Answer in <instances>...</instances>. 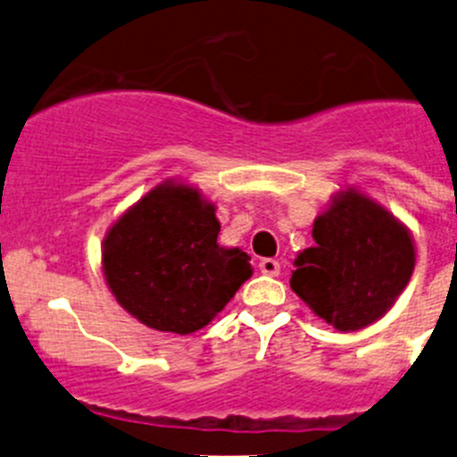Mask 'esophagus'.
I'll return each mask as SVG.
<instances>
[{"label": "esophagus", "instance_id": "obj_1", "mask_svg": "<svg viewBox=\"0 0 457 457\" xmlns=\"http://www.w3.org/2000/svg\"><path fill=\"white\" fill-rule=\"evenodd\" d=\"M258 270H261L262 274H267V276H278L280 262L274 261V258H262V261L258 262Z\"/></svg>", "mask_w": 457, "mask_h": 457}]
</instances>
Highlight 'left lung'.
<instances>
[{"label": "left lung", "instance_id": "1", "mask_svg": "<svg viewBox=\"0 0 457 457\" xmlns=\"http://www.w3.org/2000/svg\"><path fill=\"white\" fill-rule=\"evenodd\" d=\"M298 254L294 292L338 331H356L391 310L416 265L413 238L394 214L356 190L338 192Z\"/></svg>", "mask_w": 457, "mask_h": 457}]
</instances>
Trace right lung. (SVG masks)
Returning <instances> with one entry per match:
<instances>
[{"label": "right lung", "mask_w": 457, "mask_h": 457, "mask_svg": "<svg viewBox=\"0 0 457 457\" xmlns=\"http://www.w3.org/2000/svg\"><path fill=\"white\" fill-rule=\"evenodd\" d=\"M216 207L196 187L165 181L132 205L104 241V274L143 325L192 334L252 276L250 256L216 243Z\"/></svg>", "instance_id": "obj_1"}]
</instances>
